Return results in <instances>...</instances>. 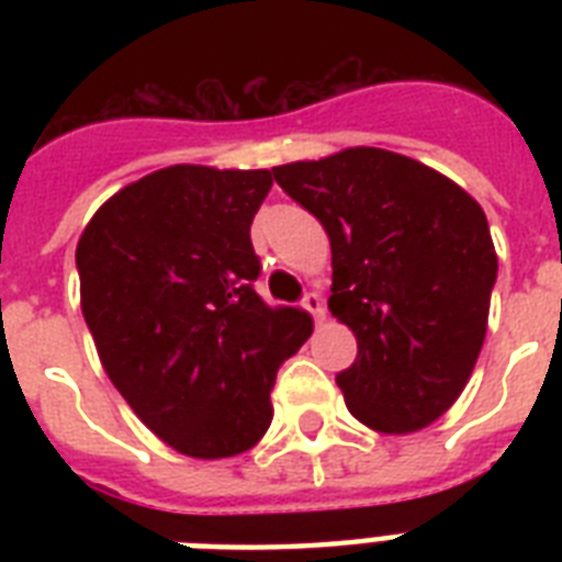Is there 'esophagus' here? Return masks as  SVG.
<instances>
[{"mask_svg":"<svg viewBox=\"0 0 562 562\" xmlns=\"http://www.w3.org/2000/svg\"><path fill=\"white\" fill-rule=\"evenodd\" d=\"M303 306L312 312V317H315V324H324L326 321V306H324V297L317 294V291H306L303 294Z\"/></svg>","mask_w":562,"mask_h":562,"instance_id":"1","label":"esophagus"}]
</instances>
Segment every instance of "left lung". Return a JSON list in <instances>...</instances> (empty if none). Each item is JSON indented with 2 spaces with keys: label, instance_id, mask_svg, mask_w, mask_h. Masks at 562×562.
<instances>
[{
  "label": "left lung",
  "instance_id": "left-lung-1",
  "mask_svg": "<svg viewBox=\"0 0 562 562\" xmlns=\"http://www.w3.org/2000/svg\"><path fill=\"white\" fill-rule=\"evenodd\" d=\"M273 180L329 233V312L359 341L335 375L350 414L384 435L435 423L461 396L487 333L498 259L484 210L382 148L277 166Z\"/></svg>",
  "mask_w": 562,
  "mask_h": 562
}]
</instances>
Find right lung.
Masks as SVG:
<instances>
[{"label": "right lung", "mask_w": 562, "mask_h": 562, "mask_svg": "<svg viewBox=\"0 0 562 562\" xmlns=\"http://www.w3.org/2000/svg\"><path fill=\"white\" fill-rule=\"evenodd\" d=\"M271 183L265 169L154 171L113 194L75 250L110 382L189 458H233L268 431L277 370L315 326L254 289L250 224Z\"/></svg>", "instance_id": "1"}]
</instances>
